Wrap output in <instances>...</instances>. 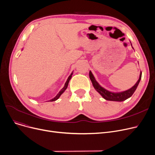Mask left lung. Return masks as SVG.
Here are the masks:
<instances>
[{
  "label": "left lung",
  "instance_id": "obj_1",
  "mask_svg": "<svg viewBox=\"0 0 155 155\" xmlns=\"http://www.w3.org/2000/svg\"><path fill=\"white\" fill-rule=\"evenodd\" d=\"M131 46H132V45H131ZM141 75H142V73L141 71L140 78H139V79H138L137 82L136 83V84L133 87L129 88V90L121 92H112L108 91L107 90H106V89H105L104 88L101 87L99 84V83L97 82L96 80L95 79V77H94L91 71H89V77H90V79L91 80L94 88L102 96L103 98L107 101H117V102L124 101L132 96V95L135 92L136 89L137 88L138 84H139V83L140 82L141 78Z\"/></svg>",
  "mask_w": 155,
  "mask_h": 155
}]
</instances>
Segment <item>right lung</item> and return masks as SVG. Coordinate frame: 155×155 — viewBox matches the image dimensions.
<instances>
[{
    "mask_svg": "<svg viewBox=\"0 0 155 155\" xmlns=\"http://www.w3.org/2000/svg\"><path fill=\"white\" fill-rule=\"evenodd\" d=\"M72 75H73V73H71V75L68 77V79H67V82H66V83H65V84H64V86L63 87V88L61 89V90L59 92V93L56 95V96L55 97H54L53 99H51V100H50V101H48V102H53V101H56L57 99H59V97H60V95L64 92V91L66 90L67 89V87H68V83H69V81H70V80L71 79V76H72Z\"/></svg>",
    "mask_w": 155,
    "mask_h": 155,
    "instance_id": "right-lung-1",
    "label": "right lung"
}]
</instances>
